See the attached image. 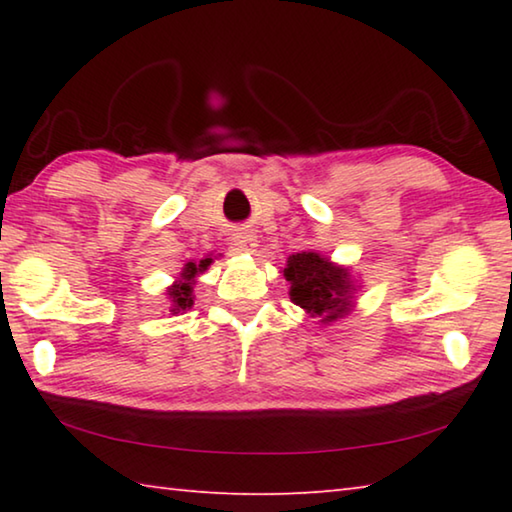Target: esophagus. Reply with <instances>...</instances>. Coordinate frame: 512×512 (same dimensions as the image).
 I'll list each match as a JSON object with an SVG mask.
<instances>
[{"mask_svg":"<svg viewBox=\"0 0 512 512\" xmlns=\"http://www.w3.org/2000/svg\"><path fill=\"white\" fill-rule=\"evenodd\" d=\"M230 241H232V248L239 250V253H253V248L257 246V244H255L253 232H250V230H244V228L237 230L235 235H232V239H230Z\"/></svg>","mask_w":512,"mask_h":512,"instance_id":"esophagus-1","label":"esophagus"}]
</instances>
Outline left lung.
Here are the masks:
<instances>
[{"label": "left lung", "instance_id": "8db88e82", "mask_svg": "<svg viewBox=\"0 0 512 512\" xmlns=\"http://www.w3.org/2000/svg\"><path fill=\"white\" fill-rule=\"evenodd\" d=\"M284 277L291 282V300L311 316L323 318V323H332L350 307L348 271L329 264L318 253L291 255Z\"/></svg>", "mask_w": 512, "mask_h": 512}]
</instances>
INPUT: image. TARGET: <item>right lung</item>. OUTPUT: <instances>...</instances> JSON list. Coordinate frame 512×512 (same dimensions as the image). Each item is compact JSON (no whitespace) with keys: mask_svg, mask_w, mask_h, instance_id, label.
Returning <instances> with one entry per match:
<instances>
[{"mask_svg":"<svg viewBox=\"0 0 512 512\" xmlns=\"http://www.w3.org/2000/svg\"><path fill=\"white\" fill-rule=\"evenodd\" d=\"M210 264H212V259L205 257V259H201V264L189 262L185 266V271L180 273V280L169 289V298L173 302V311H185L187 307H192V302H194V298H192L194 277L201 273V271H205V268L210 266Z\"/></svg>","mask_w":512,"mask_h":512,"instance_id":"right-lung-1","label":"right lung"}]
</instances>
